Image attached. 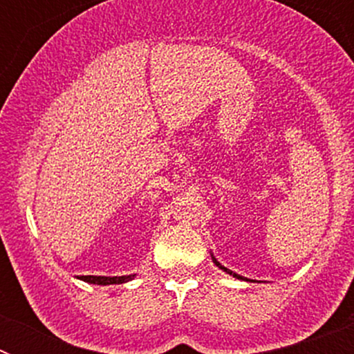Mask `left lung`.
Masks as SVG:
<instances>
[{
    "label": "left lung",
    "mask_w": 354,
    "mask_h": 354,
    "mask_svg": "<svg viewBox=\"0 0 354 354\" xmlns=\"http://www.w3.org/2000/svg\"><path fill=\"white\" fill-rule=\"evenodd\" d=\"M212 261H214V264H216V266H218V268H220V270L227 271V273H228V274H232V277L239 278V280H246V278H245V277H241V274H236V273H232V271H230V270H227V268H223V266H221V264H220V262L216 261V259H214V257H212Z\"/></svg>",
    "instance_id": "1"
}]
</instances>
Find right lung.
Here are the masks:
<instances>
[{
    "mask_svg": "<svg viewBox=\"0 0 354 354\" xmlns=\"http://www.w3.org/2000/svg\"><path fill=\"white\" fill-rule=\"evenodd\" d=\"M83 282L88 283H97V286H111V283H124L133 280L134 274H127V277H92V274H86V277H80Z\"/></svg>",
    "mask_w": 354,
    "mask_h": 354,
    "instance_id": "add662e5",
    "label": "right lung"
}]
</instances>
